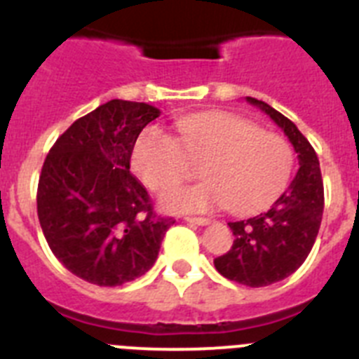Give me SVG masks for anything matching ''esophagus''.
Listing matches in <instances>:
<instances>
[{
	"label": "esophagus",
	"mask_w": 359,
	"mask_h": 359,
	"mask_svg": "<svg viewBox=\"0 0 359 359\" xmlns=\"http://www.w3.org/2000/svg\"><path fill=\"white\" fill-rule=\"evenodd\" d=\"M187 221H189V223L199 224V226H205V224H210L212 219H208V217H187Z\"/></svg>",
	"instance_id": "34e87169"
}]
</instances>
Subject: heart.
<instances>
[{
  "mask_svg": "<svg viewBox=\"0 0 359 359\" xmlns=\"http://www.w3.org/2000/svg\"><path fill=\"white\" fill-rule=\"evenodd\" d=\"M180 145L160 128H147L136 140L131 167L145 187L163 192L201 165L207 182L170 190L161 203L176 212L228 207L255 214L277 199L293 170V147L284 136L230 113H203L177 123Z\"/></svg>",
  "mask_w": 359,
  "mask_h": 359,
  "instance_id": "1",
  "label": "heart"
}]
</instances>
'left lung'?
I'll use <instances>...</instances> for the list:
<instances>
[{
  "label": "left lung",
  "instance_id": "left-lung-1",
  "mask_svg": "<svg viewBox=\"0 0 359 359\" xmlns=\"http://www.w3.org/2000/svg\"><path fill=\"white\" fill-rule=\"evenodd\" d=\"M286 133L298 154V172L271 208L255 217L228 223L233 244L214 259L219 273L250 287H262L294 273L309 255L323 214L318 156L290 118L262 100L246 97Z\"/></svg>",
  "mask_w": 359,
  "mask_h": 359
}]
</instances>
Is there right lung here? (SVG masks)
<instances>
[{
    "mask_svg": "<svg viewBox=\"0 0 359 359\" xmlns=\"http://www.w3.org/2000/svg\"><path fill=\"white\" fill-rule=\"evenodd\" d=\"M158 116L145 102L109 100L75 120L44 160L41 228L61 264L90 284L115 287L147 273L174 224L129 172L136 138Z\"/></svg>",
    "mask_w": 359,
    "mask_h": 359,
    "instance_id": "add662e5",
    "label": "right lung"
}]
</instances>
